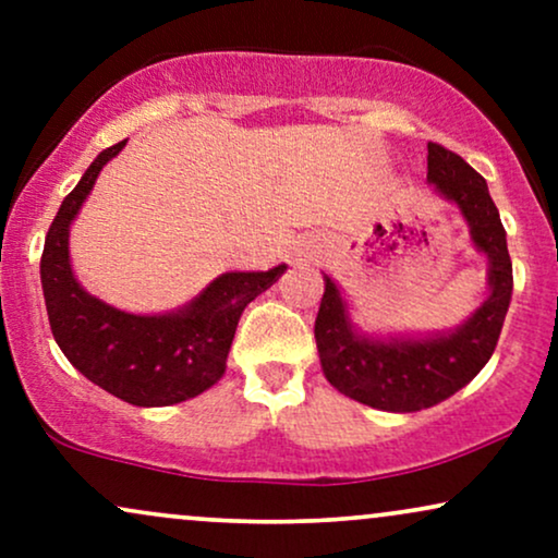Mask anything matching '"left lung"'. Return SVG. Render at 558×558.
I'll use <instances>...</instances> for the list:
<instances>
[{
  "instance_id": "obj_1",
  "label": "left lung",
  "mask_w": 558,
  "mask_h": 558,
  "mask_svg": "<svg viewBox=\"0 0 558 558\" xmlns=\"http://www.w3.org/2000/svg\"><path fill=\"white\" fill-rule=\"evenodd\" d=\"M427 181L451 198L470 222V235L490 262V296L457 332L435 338L373 341L354 330L336 283L325 278L315 319L323 373L349 399L383 412H420L457 393L475 377L501 336L511 301V257L506 230L485 178L440 144H427Z\"/></svg>"
}]
</instances>
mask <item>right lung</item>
I'll return each instance as SVG.
<instances>
[{
  "label": "right lung",
  "instance_id": "1",
  "mask_svg": "<svg viewBox=\"0 0 558 558\" xmlns=\"http://www.w3.org/2000/svg\"><path fill=\"white\" fill-rule=\"evenodd\" d=\"M123 146L120 141L101 151L60 204L44 241V301L54 341L78 373L133 407H170L220 380L241 312L286 272V265L220 275L175 315H128L88 296L70 270L68 230L99 170Z\"/></svg>",
  "mask_w": 558,
  "mask_h": 558
}]
</instances>
